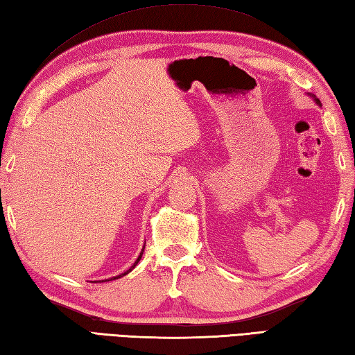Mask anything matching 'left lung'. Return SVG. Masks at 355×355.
I'll return each mask as SVG.
<instances>
[{
  "mask_svg": "<svg viewBox=\"0 0 355 355\" xmlns=\"http://www.w3.org/2000/svg\"><path fill=\"white\" fill-rule=\"evenodd\" d=\"M310 96L313 97V99H314V102H315V103H318V105H320V107H322V103H320V101H319V99H315V96H313V94H310Z\"/></svg>",
  "mask_w": 355,
  "mask_h": 355,
  "instance_id": "8db88e82",
  "label": "left lung"
}]
</instances>
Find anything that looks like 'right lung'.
I'll use <instances>...</instances> for the list:
<instances>
[{
    "mask_svg": "<svg viewBox=\"0 0 355 355\" xmlns=\"http://www.w3.org/2000/svg\"><path fill=\"white\" fill-rule=\"evenodd\" d=\"M143 250H145V247H143ZM143 250L140 252V256H139V258H137V261H135V262L132 263V267H131L130 270H126V271H125V273H122V275H119V276H114V277H111V279H105V281H114V279H119V277H122V276H125V275H128V273H130V271H131V270H132V268H134L135 266H137V263H139V261L141 259V254H143ZM99 282H101V281H99ZM102 282H103V281H102Z\"/></svg>",
    "mask_w": 355,
    "mask_h": 355,
    "instance_id": "obj_1",
    "label": "right lung"
}]
</instances>
